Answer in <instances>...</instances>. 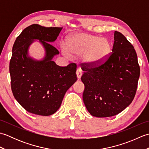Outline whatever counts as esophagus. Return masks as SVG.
<instances>
[{"label":"esophagus","mask_w":149,"mask_h":149,"mask_svg":"<svg viewBox=\"0 0 149 149\" xmlns=\"http://www.w3.org/2000/svg\"><path fill=\"white\" fill-rule=\"evenodd\" d=\"M76 75H77V77L79 79H81V76H82V70L81 69H77L76 71Z\"/></svg>","instance_id":"1"}]
</instances>
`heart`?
Here are the masks:
<instances>
[{"label":"heart","mask_w":149,"mask_h":149,"mask_svg":"<svg viewBox=\"0 0 149 149\" xmlns=\"http://www.w3.org/2000/svg\"><path fill=\"white\" fill-rule=\"evenodd\" d=\"M67 47L63 45L62 50L68 58L82 56L84 65L90 67L102 64L111 52V43L106 38L94 34L77 33L66 38Z\"/></svg>","instance_id":"1"}]
</instances>
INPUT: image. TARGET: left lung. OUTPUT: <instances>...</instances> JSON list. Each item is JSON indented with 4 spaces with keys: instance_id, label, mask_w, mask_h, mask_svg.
<instances>
[{
    "instance_id": "left-lung-1",
    "label": "left lung",
    "mask_w": 149,
    "mask_h": 149,
    "mask_svg": "<svg viewBox=\"0 0 149 149\" xmlns=\"http://www.w3.org/2000/svg\"><path fill=\"white\" fill-rule=\"evenodd\" d=\"M112 53L98 67H83V99L88 111L99 118L118 115L130 105L136 91L140 66L134 47L118 31Z\"/></svg>"
}]
</instances>
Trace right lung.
<instances>
[{
	"label": "right lung",
	"instance_id": "obj_1",
	"mask_svg": "<svg viewBox=\"0 0 149 149\" xmlns=\"http://www.w3.org/2000/svg\"><path fill=\"white\" fill-rule=\"evenodd\" d=\"M62 29L33 24L22 31L13 47L9 63L12 92L25 109L35 115L56 113L66 91L77 79L76 65L61 67L52 60L59 52L50 43L55 42ZM36 41L45 51L41 60L29 55L30 47Z\"/></svg>",
	"mask_w": 149,
	"mask_h": 149
}]
</instances>
